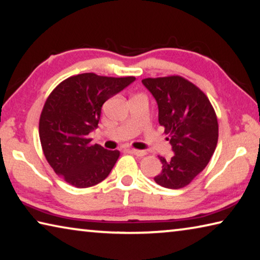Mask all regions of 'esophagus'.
<instances>
[{
	"mask_svg": "<svg viewBox=\"0 0 260 260\" xmlns=\"http://www.w3.org/2000/svg\"><path fill=\"white\" fill-rule=\"evenodd\" d=\"M129 151H131L132 153H134L135 156H139V157H142V156L146 155V151H143V150H138V149H131Z\"/></svg>",
	"mask_w": 260,
	"mask_h": 260,
	"instance_id": "obj_1",
	"label": "esophagus"
}]
</instances>
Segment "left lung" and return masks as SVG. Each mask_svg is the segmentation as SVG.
<instances>
[{"label": "left lung", "mask_w": 260, "mask_h": 260, "mask_svg": "<svg viewBox=\"0 0 260 260\" xmlns=\"http://www.w3.org/2000/svg\"><path fill=\"white\" fill-rule=\"evenodd\" d=\"M158 104V121L169 134L174 156H158L161 173L156 183L170 189L188 186L212 157L218 143V119L203 91L186 78L169 76L142 80Z\"/></svg>", "instance_id": "1"}]
</instances>
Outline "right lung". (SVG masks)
Segmentation results:
<instances>
[{"label": "right lung", "instance_id": "right-lung-1", "mask_svg": "<svg viewBox=\"0 0 260 260\" xmlns=\"http://www.w3.org/2000/svg\"><path fill=\"white\" fill-rule=\"evenodd\" d=\"M135 77L82 73L61 81L43 105L39 135L47 161L56 174L77 188L95 186L108 177L120 151L91 143L105 101L119 93Z\"/></svg>", "mask_w": 260, "mask_h": 260}]
</instances>
